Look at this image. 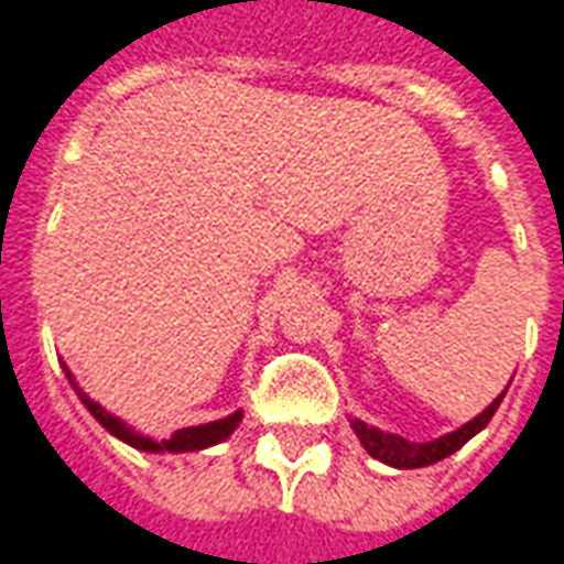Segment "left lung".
Listing matches in <instances>:
<instances>
[{
  "label": "left lung",
  "mask_w": 564,
  "mask_h": 564,
  "mask_svg": "<svg viewBox=\"0 0 564 564\" xmlns=\"http://www.w3.org/2000/svg\"><path fill=\"white\" fill-rule=\"evenodd\" d=\"M503 393H507V390H503ZM503 393L497 395L495 402L485 408L479 417H473L469 423H464L460 430H454V433L436 438V442H423V445H411L408 438L395 436V433H383V430H375V426H368V423L362 421H352V430H356V436H359V442L365 445V452L371 454V457H378V460H383V464H390V467H430V464H436V460H445V457L457 452V448H464L469 438L476 436L479 430H485L488 421L495 417V411L497 405H500Z\"/></svg>",
  "instance_id": "8db88e82"
}]
</instances>
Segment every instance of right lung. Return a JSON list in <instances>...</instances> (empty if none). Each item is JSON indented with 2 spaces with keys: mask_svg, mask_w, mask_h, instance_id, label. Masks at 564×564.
Listing matches in <instances>:
<instances>
[{
  "mask_svg": "<svg viewBox=\"0 0 564 564\" xmlns=\"http://www.w3.org/2000/svg\"><path fill=\"white\" fill-rule=\"evenodd\" d=\"M67 378H69V371H67ZM69 383H73V378H69ZM73 387H76V383H73ZM76 393H79L82 405L88 408L97 421L110 430L112 436H119L122 442H128V445L141 448V452H199V448H208V445L224 442V438L230 436L232 430H236V423L242 421V414L236 411V414L224 417V421L202 423V426H186V430H177L174 436L156 442V438H147V436H138V433H131V426H126V423L119 421V417H112L110 411H104V408L97 405V402H91L88 395L82 393L79 387H76Z\"/></svg>",
  "mask_w": 564,
  "mask_h": 564,
  "instance_id": "add662e5",
  "label": "right lung"
}]
</instances>
